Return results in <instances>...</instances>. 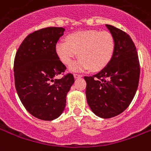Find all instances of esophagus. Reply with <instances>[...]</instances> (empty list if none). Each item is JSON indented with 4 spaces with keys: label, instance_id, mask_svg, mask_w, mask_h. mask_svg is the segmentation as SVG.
<instances>
[{
    "label": "esophagus",
    "instance_id": "esophagus-1",
    "mask_svg": "<svg viewBox=\"0 0 151 151\" xmlns=\"http://www.w3.org/2000/svg\"><path fill=\"white\" fill-rule=\"evenodd\" d=\"M73 76H74V78H81V77H82V75L78 74V73H74Z\"/></svg>",
    "mask_w": 151,
    "mask_h": 151
}]
</instances>
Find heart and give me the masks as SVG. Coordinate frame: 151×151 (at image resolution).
<instances>
[{
  "mask_svg": "<svg viewBox=\"0 0 151 151\" xmlns=\"http://www.w3.org/2000/svg\"><path fill=\"white\" fill-rule=\"evenodd\" d=\"M56 53L65 65H70L78 56L81 58L71 65L72 71L91 70L98 72L108 65L115 50L112 34L106 31L88 29L78 31L67 37V41L56 44Z\"/></svg>",
  "mask_w": 151,
  "mask_h": 151,
  "instance_id": "heart-1",
  "label": "heart"
}]
</instances>
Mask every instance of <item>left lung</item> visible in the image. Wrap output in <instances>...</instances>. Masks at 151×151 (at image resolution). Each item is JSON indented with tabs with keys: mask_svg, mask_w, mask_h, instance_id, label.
<instances>
[{
	"mask_svg": "<svg viewBox=\"0 0 151 151\" xmlns=\"http://www.w3.org/2000/svg\"><path fill=\"white\" fill-rule=\"evenodd\" d=\"M115 41V50L106 68L86 81L87 102L96 115L110 118L120 114L131 103L137 91L140 65L134 43L127 33L106 24Z\"/></svg>",
	"mask_w": 151,
	"mask_h": 151,
	"instance_id": "1",
	"label": "left lung"
}]
</instances>
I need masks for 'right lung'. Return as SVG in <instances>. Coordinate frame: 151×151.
<instances>
[{
  "label": "right lung",
  "mask_w": 151,
  "mask_h": 151,
  "mask_svg": "<svg viewBox=\"0 0 151 151\" xmlns=\"http://www.w3.org/2000/svg\"><path fill=\"white\" fill-rule=\"evenodd\" d=\"M61 27H48L30 33L22 41L14 58L15 87L20 100L35 118L51 121L61 115L67 93L74 82L72 73L56 53V44L64 34Z\"/></svg>",
  "instance_id": "add662e5"
}]
</instances>
